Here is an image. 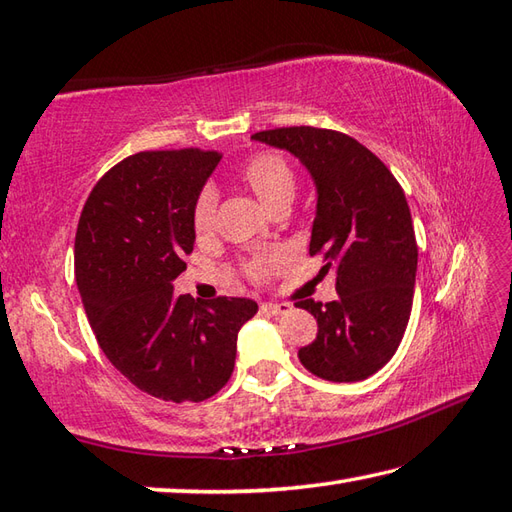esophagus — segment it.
I'll return each instance as SVG.
<instances>
[{
    "instance_id": "34e87169",
    "label": "esophagus",
    "mask_w": 512,
    "mask_h": 512,
    "mask_svg": "<svg viewBox=\"0 0 512 512\" xmlns=\"http://www.w3.org/2000/svg\"><path fill=\"white\" fill-rule=\"evenodd\" d=\"M290 310H293L290 304H273V302L262 304V313H268V315H288Z\"/></svg>"
}]
</instances>
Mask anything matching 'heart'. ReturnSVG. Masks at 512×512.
<instances>
[{"label":"heart","instance_id":"1","mask_svg":"<svg viewBox=\"0 0 512 512\" xmlns=\"http://www.w3.org/2000/svg\"><path fill=\"white\" fill-rule=\"evenodd\" d=\"M237 177L253 190L259 202H262L268 210H273L282 204H290V199L295 195V173L290 164L282 155L270 153V150H259L246 157L237 168ZM215 213H217V190L213 186H204L199 190L193 210H190V224L197 237H208L215 228ZM286 262L284 253H270L248 259L244 264L246 275L255 282H262L273 275Z\"/></svg>","mask_w":512,"mask_h":512}]
</instances>
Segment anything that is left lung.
<instances>
[{"label":"left lung","instance_id":"left-lung-1","mask_svg":"<svg viewBox=\"0 0 512 512\" xmlns=\"http://www.w3.org/2000/svg\"><path fill=\"white\" fill-rule=\"evenodd\" d=\"M253 139L308 168L317 186L308 250L324 257L322 273H337L335 302L295 304L317 319L299 362L328 382H362L395 355L413 308L417 242L404 190L382 159L339 130L288 126Z\"/></svg>","mask_w":512,"mask_h":512}]
</instances>
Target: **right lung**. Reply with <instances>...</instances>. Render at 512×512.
Here are the masks:
<instances>
[{"label":"right lung","mask_w":512,"mask_h":512,"mask_svg":"<svg viewBox=\"0 0 512 512\" xmlns=\"http://www.w3.org/2000/svg\"><path fill=\"white\" fill-rule=\"evenodd\" d=\"M217 150H144L99 179L75 235V279L99 348L139 390L204 402L233 375L253 299L175 295L195 230L190 210Z\"/></svg>","instance_id":"right-lung-1"}]
</instances>
